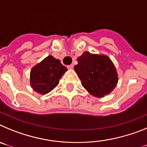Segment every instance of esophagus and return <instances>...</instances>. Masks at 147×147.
Listing matches in <instances>:
<instances>
[{"label": "esophagus", "instance_id": "esophagus-1", "mask_svg": "<svg viewBox=\"0 0 147 147\" xmlns=\"http://www.w3.org/2000/svg\"><path fill=\"white\" fill-rule=\"evenodd\" d=\"M67 67L68 68V69H73V67H74V65L71 64V65H67Z\"/></svg>", "mask_w": 147, "mask_h": 147}]
</instances>
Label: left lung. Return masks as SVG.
Segmentation results:
<instances>
[{
	"label": "left lung",
	"mask_w": 147,
	"mask_h": 147,
	"mask_svg": "<svg viewBox=\"0 0 147 147\" xmlns=\"http://www.w3.org/2000/svg\"><path fill=\"white\" fill-rule=\"evenodd\" d=\"M74 70L82 85L93 96L102 98L111 93L118 83V74L108 57L85 51L77 59Z\"/></svg>",
	"instance_id": "1"
}]
</instances>
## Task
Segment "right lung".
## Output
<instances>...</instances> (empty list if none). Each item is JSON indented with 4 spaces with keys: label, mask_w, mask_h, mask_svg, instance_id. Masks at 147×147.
Instances as JSON below:
<instances>
[{
    "label": "right lung",
    "mask_w": 147,
    "mask_h": 147,
    "mask_svg": "<svg viewBox=\"0 0 147 147\" xmlns=\"http://www.w3.org/2000/svg\"><path fill=\"white\" fill-rule=\"evenodd\" d=\"M66 71V67L59 59L49 56L32 67L30 73L31 86L37 93L46 94L57 86Z\"/></svg>",
    "instance_id": "1"
}]
</instances>
